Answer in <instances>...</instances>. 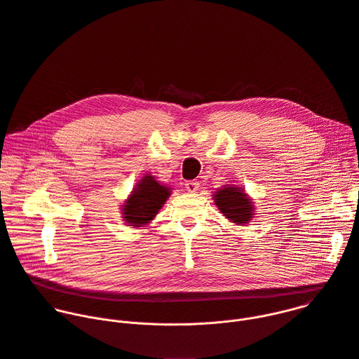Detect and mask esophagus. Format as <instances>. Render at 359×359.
Returning <instances> with one entry per match:
<instances>
[{
  "instance_id": "esophagus-1",
  "label": "esophagus",
  "mask_w": 359,
  "mask_h": 359,
  "mask_svg": "<svg viewBox=\"0 0 359 359\" xmlns=\"http://www.w3.org/2000/svg\"><path fill=\"white\" fill-rule=\"evenodd\" d=\"M184 186H186V190H187L189 193H196V191L198 190V182H194V180L186 182Z\"/></svg>"
}]
</instances>
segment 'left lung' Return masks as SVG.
Masks as SVG:
<instances>
[{"instance_id":"left-lung-1","label":"left lung","mask_w":359,"mask_h":359,"mask_svg":"<svg viewBox=\"0 0 359 359\" xmlns=\"http://www.w3.org/2000/svg\"><path fill=\"white\" fill-rule=\"evenodd\" d=\"M220 213L236 226H247L254 219V201L245 190L237 184H226L213 194Z\"/></svg>"}]
</instances>
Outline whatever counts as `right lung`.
Here are the masks:
<instances>
[{"instance_id":"add662e5","label":"right lung","mask_w":359,"mask_h":359,"mask_svg":"<svg viewBox=\"0 0 359 359\" xmlns=\"http://www.w3.org/2000/svg\"><path fill=\"white\" fill-rule=\"evenodd\" d=\"M170 194L172 187L158 182L155 176L144 175L122 204L123 222L133 229L147 226L156 217Z\"/></svg>"}]
</instances>
